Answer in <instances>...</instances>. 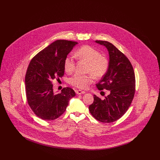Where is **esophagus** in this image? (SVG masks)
<instances>
[{
	"mask_svg": "<svg viewBox=\"0 0 160 160\" xmlns=\"http://www.w3.org/2000/svg\"><path fill=\"white\" fill-rule=\"evenodd\" d=\"M76 93L77 94H78V95H81V94L85 93V92L82 91L81 90H77V91H76Z\"/></svg>",
	"mask_w": 160,
	"mask_h": 160,
	"instance_id": "obj_1",
	"label": "esophagus"
}]
</instances>
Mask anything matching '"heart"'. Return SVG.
I'll use <instances>...</instances> for the list:
<instances>
[{
	"label": "heart",
	"instance_id": "heart-1",
	"mask_svg": "<svg viewBox=\"0 0 160 160\" xmlns=\"http://www.w3.org/2000/svg\"><path fill=\"white\" fill-rule=\"evenodd\" d=\"M80 59L88 63L87 72H91L96 78L104 76L108 68V61L105 56H102L98 50L91 46H85L80 48L77 52ZM76 66V59L73 55L68 54L66 56L63 67L65 71L71 73L74 71ZM92 82L91 75H83L76 73L69 78V83L79 89H86Z\"/></svg>",
	"mask_w": 160,
	"mask_h": 160
}]
</instances>
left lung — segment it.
<instances>
[{
	"mask_svg": "<svg viewBox=\"0 0 160 160\" xmlns=\"http://www.w3.org/2000/svg\"><path fill=\"white\" fill-rule=\"evenodd\" d=\"M95 42L106 47L109 54L108 68L97 87L110 93L103 100L93 95L89 109L97 120L110 123L121 118L130 106L135 93V74L128 59L114 45L105 41Z\"/></svg>",
	"mask_w": 160,
	"mask_h": 160,
	"instance_id": "1",
	"label": "left lung"
}]
</instances>
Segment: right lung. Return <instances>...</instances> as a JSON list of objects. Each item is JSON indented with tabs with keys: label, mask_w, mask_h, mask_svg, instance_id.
Returning <instances> with one entry per match:
<instances>
[{
	"label": "right lung",
	"mask_w": 160,
	"mask_h": 160,
	"mask_svg": "<svg viewBox=\"0 0 160 160\" xmlns=\"http://www.w3.org/2000/svg\"><path fill=\"white\" fill-rule=\"evenodd\" d=\"M77 44L56 40L34 56L28 66L25 77L28 102L34 113L43 120L52 121L61 116L69 101L76 95L68 87L60 93H54L52 82L64 75V60Z\"/></svg>",
	"instance_id": "right-lung-1"
}]
</instances>
